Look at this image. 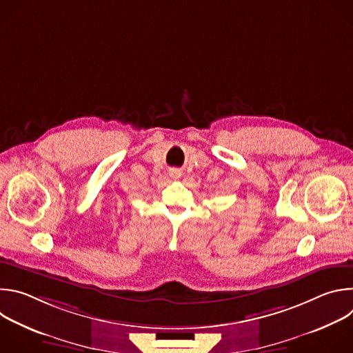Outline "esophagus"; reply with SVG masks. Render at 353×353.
I'll list each match as a JSON object with an SVG mask.
<instances>
[{"label":"esophagus","mask_w":353,"mask_h":353,"mask_svg":"<svg viewBox=\"0 0 353 353\" xmlns=\"http://www.w3.org/2000/svg\"><path fill=\"white\" fill-rule=\"evenodd\" d=\"M169 173H170V176H172L173 179H180V176H181V172L177 170V169H172Z\"/></svg>","instance_id":"1"}]
</instances>
